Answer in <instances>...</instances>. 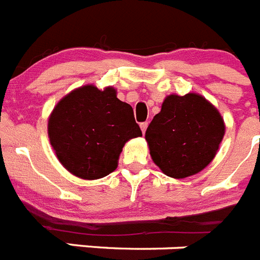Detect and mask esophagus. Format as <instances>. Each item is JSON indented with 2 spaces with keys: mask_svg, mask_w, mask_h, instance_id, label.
Wrapping results in <instances>:
<instances>
[{
  "mask_svg": "<svg viewBox=\"0 0 260 260\" xmlns=\"http://www.w3.org/2000/svg\"><path fill=\"white\" fill-rule=\"evenodd\" d=\"M147 127H148V123L147 122H142L141 123V130H142V133H146V130H147Z\"/></svg>",
  "mask_w": 260,
  "mask_h": 260,
  "instance_id": "obj_1",
  "label": "esophagus"
}]
</instances>
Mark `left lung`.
Listing matches in <instances>:
<instances>
[{"label":"left lung","instance_id":"8db88e82","mask_svg":"<svg viewBox=\"0 0 260 260\" xmlns=\"http://www.w3.org/2000/svg\"><path fill=\"white\" fill-rule=\"evenodd\" d=\"M225 134L220 112L199 93L169 95L147 127L150 155L172 178L194 176L207 167Z\"/></svg>","mask_w":260,"mask_h":260}]
</instances>
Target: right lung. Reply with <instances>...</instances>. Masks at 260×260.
Instances as JSON below:
<instances>
[{"label":"right lung","mask_w":260,"mask_h":260,"mask_svg":"<svg viewBox=\"0 0 260 260\" xmlns=\"http://www.w3.org/2000/svg\"><path fill=\"white\" fill-rule=\"evenodd\" d=\"M48 137L66 171L99 180L116 171L125 143L142 132L116 88L86 84L57 103L48 118Z\"/></svg>","instance_id":"obj_1"}]
</instances>
